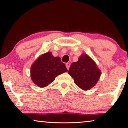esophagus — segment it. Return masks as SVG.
<instances>
[{
	"mask_svg": "<svg viewBox=\"0 0 128 128\" xmlns=\"http://www.w3.org/2000/svg\"><path fill=\"white\" fill-rule=\"evenodd\" d=\"M70 63H69V62H68V63H66V68H67L68 70L69 69V68H70Z\"/></svg>",
	"mask_w": 128,
	"mask_h": 128,
	"instance_id": "esophagus-1",
	"label": "esophagus"
}]
</instances>
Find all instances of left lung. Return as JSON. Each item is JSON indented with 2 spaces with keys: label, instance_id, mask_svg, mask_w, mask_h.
<instances>
[{
  "label": "left lung",
  "instance_id": "obj_1",
  "mask_svg": "<svg viewBox=\"0 0 128 128\" xmlns=\"http://www.w3.org/2000/svg\"><path fill=\"white\" fill-rule=\"evenodd\" d=\"M74 79V83L84 90L94 86L101 76L97 64L87 54H83L78 62L71 64L68 72Z\"/></svg>",
  "mask_w": 128,
  "mask_h": 128
}]
</instances>
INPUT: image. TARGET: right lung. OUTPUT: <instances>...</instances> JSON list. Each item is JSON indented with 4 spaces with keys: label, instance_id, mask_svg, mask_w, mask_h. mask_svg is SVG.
Here are the masks:
<instances>
[{
    "label": "right lung",
    "instance_id": "obj_1",
    "mask_svg": "<svg viewBox=\"0 0 128 128\" xmlns=\"http://www.w3.org/2000/svg\"><path fill=\"white\" fill-rule=\"evenodd\" d=\"M67 71L60 58L54 57L48 52L40 56L32 64L31 77L36 85L45 87L53 82L57 76Z\"/></svg>",
    "mask_w": 128,
    "mask_h": 128
}]
</instances>
